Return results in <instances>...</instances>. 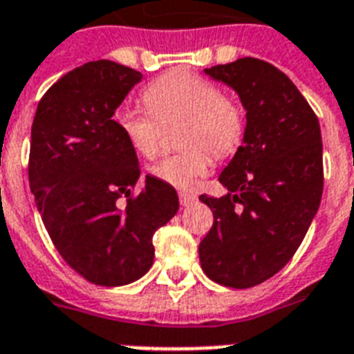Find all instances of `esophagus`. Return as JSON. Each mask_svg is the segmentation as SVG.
Wrapping results in <instances>:
<instances>
[{
  "label": "esophagus",
  "mask_w": 354,
  "mask_h": 354,
  "mask_svg": "<svg viewBox=\"0 0 354 354\" xmlns=\"http://www.w3.org/2000/svg\"><path fill=\"white\" fill-rule=\"evenodd\" d=\"M179 201H180V205H183V207H188V205H192V203L197 201V197L194 196V194H185V192H180Z\"/></svg>",
  "instance_id": "34e87169"
}]
</instances>
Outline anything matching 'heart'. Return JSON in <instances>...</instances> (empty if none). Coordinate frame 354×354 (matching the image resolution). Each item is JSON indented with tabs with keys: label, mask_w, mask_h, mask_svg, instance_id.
I'll return each instance as SVG.
<instances>
[{
	"label": "heart",
	"mask_w": 354,
	"mask_h": 354,
	"mask_svg": "<svg viewBox=\"0 0 354 354\" xmlns=\"http://www.w3.org/2000/svg\"><path fill=\"white\" fill-rule=\"evenodd\" d=\"M149 111L125 106L116 112V125L134 153L153 157L162 125L185 122L180 131L183 153L164 155L149 166V174L175 188H190L210 166L207 151L227 157L243 138V112L212 81L188 72H171L144 90Z\"/></svg>",
	"instance_id": "1"
}]
</instances>
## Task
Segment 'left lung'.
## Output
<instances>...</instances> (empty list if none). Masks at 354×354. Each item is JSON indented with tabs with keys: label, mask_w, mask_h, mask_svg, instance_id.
Wrapping results in <instances>:
<instances>
[{
	"label": "left lung",
	"mask_w": 354,
	"mask_h": 354,
	"mask_svg": "<svg viewBox=\"0 0 354 354\" xmlns=\"http://www.w3.org/2000/svg\"><path fill=\"white\" fill-rule=\"evenodd\" d=\"M205 73L236 92L248 123L220 175L229 194L199 197L214 214L199 260L218 284L251 288L288 264L319 208L322 131L297 86L266 60L245 57Z\"/></svg>",
	"instance_id": "8db88e82"
}]
</instances>
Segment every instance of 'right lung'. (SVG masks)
Returning <instances> with one entry per match:
<instances>
[{
	"label": "right lung",
	"mask_w": 354,
	"mask_h": 354,
	"mask_svg": "<svg viewBox=\"0 0 354 354\" xmlns=\"http://www.w3.org/2000/svg\"><path fill=\"white\" fill-rule=\"evenodd\" d=\"M140 81L142 73L112 60L86 62L44 94L32 120L29 185L38 214L60 257L100 286L146 275L153 234L179 210L174 186L153 175L133 197L138 158L112 118Z\"/></svg>",
	"instance_id": "add662e5"
}]
</instances>
